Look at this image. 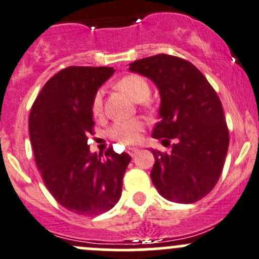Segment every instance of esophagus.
Returning <instances> with one entry per match:
<instances>
[{
    "label": "esophagus",
    "instance_id": "1",
    "mask_svg": "<svg viewBox=\"0 0 259 259\" xmlns=\"http://www.w3.org/2000/svg\"><path fill=\"white\" fill-rule=\"evenodd\" d=\"M127 153H129V154L132 155V157H135V155H137L138 153H139V149H138V148H135V147L127 148Z\"/></svg>",
    "mask_w": 259,
    "mask_h": 259
}]
</instances>
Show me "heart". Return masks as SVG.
I'll return each mask as SVG.
<instances>
[{"label": "heart", "instance_id": "obj_1", "mask_svg": "<svg viewBox=\"0 0 259 259\" xmlns=\"http://www.w3.org/2000/svg\"><path fill=\"white\" fill-rule=\"evenodd\" d=\"M116 87L126 94L133 101L135 102H145V100L150 95L149 83L144 77L139 74H129V76L122 77L116 83ZM102 111V92L99 91L94 97L92 101V112L95 116H99ZM144 124L139 119L124 120V121H117L110 129L109 134L112 139L117 140L121 144H134L140 139Z\"/></svg>", "mask_w": 259, "mask_h": 259}]
</instances>
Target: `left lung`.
<instances>
[{"label":"left lung","instance_id":"obj_1","mask_svg":"<svg viewBox=\"0 0 259 259\" xmlns=\"http://www.w3.org/2000/svg\"><path fill=\"white\" fill-rule=\"evenodd\" d=\"M129 71L149 78L159 91V122L152 137L162 139L164 147L170 145V152L152 149L153 185L169 201H199L219 181L229 147V132L217 92L196 67L173 55L135 60Z\"/></svg>","mask_w":259,"mask_h":259}]
</instances>
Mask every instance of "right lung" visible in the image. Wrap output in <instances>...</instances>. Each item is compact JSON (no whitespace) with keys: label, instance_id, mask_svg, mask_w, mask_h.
Masks as SVG:
<instances>
[{"label":"right lung","instance_id":"right-lung-1","mask_svg":"<svg viewBox=\"0 0 259 259\" xmlns=\"http://www.w3.org/2000/svg\"><path fill=\"white\" fill-rule=\"evenodd\" d=\"M110 67H68L45 83L29 117L37 169L53 197L78 215L109 211L121 196L122 177L132 160L109 148L91 153L92 101L114 74Z\"/></svg>","mask_w":259,"mask_h":259}]
</instances>
